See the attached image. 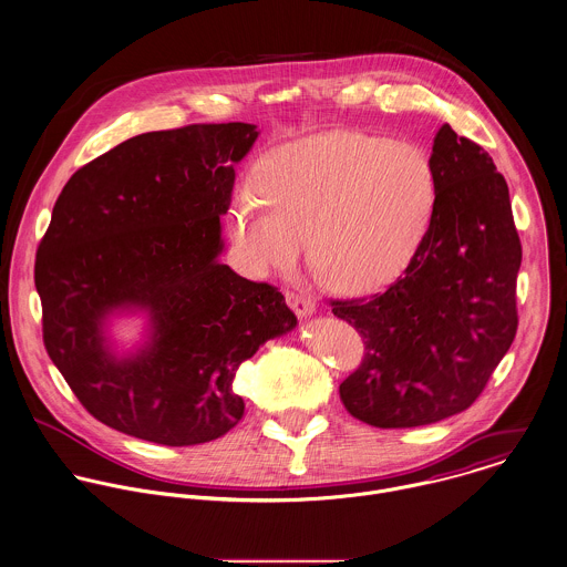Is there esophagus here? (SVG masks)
<instances>
[{
	"mask_svg": "<svg viewBox=\"0 0 567 567\" xmlns=\"http://www.w3.org/2000/svg\"><path fill=\"white\" fill-rule=\"evenodd\" d=\"M285 298H287V305L293 309V313L298 318H307V316H311L316 311V302L309 296H302V293H296V291H287Z\"/></svg>",
	"mask_w": 567,
	"mask_h": 567,
	"instance_id": "1",
	"label": "esophagus"
}]
</instances>
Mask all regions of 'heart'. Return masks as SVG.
I'll return each instance as SVG.
<instances>
[{"instance_id": "1", "label": "heart", "mask_w": 567, "mask_h": 567, "mask_svg": "<svg viewBox=\"0 0 567 567\" xmlns=\"http://www.w3.org/2000/svg\"><path fill=\"white\" fill-rule=\"evenodd\" d=\"M229 212V238L251 276L291 274L309 234L320 274L340 291L393 282L420 254L440 200L426 147L367 132H327L267 152Z\"/></svg>"}]
</instances>
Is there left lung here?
Wrapping results in <instances>:
<instances>
[{
    "instance_id": "1",
    "label": "left lung",
    "mask_w": 567,
    "mask_h": 567,
    "mask_svg": "<svg viewBox=\"0 0 567 567\" xmlns=\"http://www.w3.org/2000/svg\"><path fill=\"white\" fill-rule=\"evenodd\" d=\"M431 156L440 200L415 260L386 291L331 302L367 351L340 384V400L375 429L426 426L466 411L519 324L522 240L506 178L449 123Z\"/></svg>"
}]
</instances>
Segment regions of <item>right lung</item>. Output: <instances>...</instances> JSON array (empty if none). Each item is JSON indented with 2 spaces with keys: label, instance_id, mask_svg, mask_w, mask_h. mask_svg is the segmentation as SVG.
I'll return each instance as SVG.
<instances>
[{
  "label": "right lung",
  "instance_id": "1",
  "mask_svg": "<svg viewBox=\"0 0 567 567\" xmlns=\"http://www.w3.org/2000/svg\"><path fill=\"white\" fill-rule=\"evenodd\" d=\"M251 123L132 136L76 169L34 260L43 344L101 424L163 446L223 437L243 413L238 367L296 327L285 296L218 260L234 165ZM145 310L146 344L118 359L104 320Z\"/></svg>",
  "mask_w": 567,
  "mask_h": 567
}]
</instances>
